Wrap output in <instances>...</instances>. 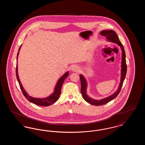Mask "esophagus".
Wrapping results in <instances>:
<instances>
[{
    "label": "esophagus",
    "instance_id": "esophagus-1",
    "mask_svg": "<svg viewBox=\"0 0 145 145\" xmlns=\"http://www.w3.org/2000/svg\"><path fill=\"white\" fill-rule=\"evenodd\" d=\"M78 67H77V66H76V65L73 66H72V70L73 71H74V72L78 71Z\"/></svg>",
    "mask_w": 145,
    "mask_h": 145
}]
</instances>
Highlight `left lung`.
I'll list each match as a JSON object with an SVG mask.
<instances>
[{"label":"left lung","instance_id":"8db88e82","mask_svg":"<svg viewBox=\"0 0 145 145\" xmlns=\"http://www.w3.org/2000/svg\"><path fill=\"white\" fill-rule=\"evenodd\" d=\"M101 35L102 36H105L109 41L115 42L117 44L121 47L122 50V62H121V82L120 83V86L118 87V89L114 94L111 95L110 96L108 97L105 98H104L101 100H95L93 99H92L90 97H89L86 93V88H87V83L85 79V78L82 74L80 75V79L81 82V93L83 96L84 99L88 103L93 105H102L105 104L109 102L113 99L115 98L118 93L120 92L123 83L124 82V79L126 76L127 73V64L125 61V53L123 48V46L121 43V42L120 41L118 37L117 36L115 31L114 30H103L102 32H101Z\"/></svg>","mask_w":145,"mask_h":145}]
</instances>
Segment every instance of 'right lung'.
I'll return each instance as SVG.
<instances>
[{
	"mask_svg": "<svg viewBox=\"0 0 145 145\" xmlns=\"http://www.w3.org/2000/svg\"><path fill=\"white\" fill-rule=\"evenodd\" d=\"M21 46L19 48L18 53H17V57L18 55L19 54V51L20 49L21 48ZM16 76L17 80L19 83L20 88L21 90L23 92V95L25 96V97L28 99V101L33 103L35 104L36 105H39V106H49L50 105L53 103H54L55 102L57 101L59 99V96L61 93V87H62V84L64 82L65 79L68 76L69 73L68 72L65 73L63 76L60 78V79L58 80L57 83L56 84V85L55 86V89H54V93L51 95L50 96L45 98H33L32 97L30 96L28 93L26 92V91L24 90V88H23L21 82L20 80L18 75V71H17V63L16 65Z\"/></svg>",
	"mask_w": 145,
	"mask_h": 145,
	"instance_id": "1",
	"label": "right lung"
}]
</instances>
